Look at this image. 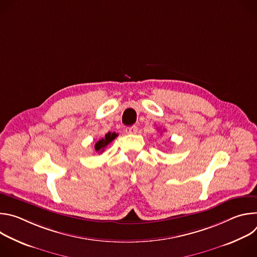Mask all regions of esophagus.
Instances as JSON below:
<instances>
[{
  "instance_id": "esophagus-1",
  "label": "esophagus",
  "mask_w": 257,
  "mask_h": 257,
  "mask_svg": "<svg viewBox=\"0 0 257 257\" xmlns=\"http://www.w3.org/2000/svg\"><path fill=\"white\" fill-rule=\"evenodd\" d=\"M137 131H138V128H137V126H130V127H127L126 129H125V132L127 133V134H136L137 133Z\"/></svg>"
}]
</instances>
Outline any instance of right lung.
<instances>
[{
	"instance_id": "right-lung-1",
	"label": "right lung",
	"mask_w": 257,
	"mask_h": 257,
	"mask_svg": "<svg viewBox=\"0 0 257 257\" xmlns=\"http://www.w3.org/2000/svg\"><path fill=\"white\" fill-rule=\"evenodd\" d=\"M117 136H118V134L115 133V132H108V133H106L103 138H100L98 141L95 142V145H94L95 152L98 153V154H101L104 151V149L106 148V146L109 143H111Z\"/></svg>"
}]
</instances>
